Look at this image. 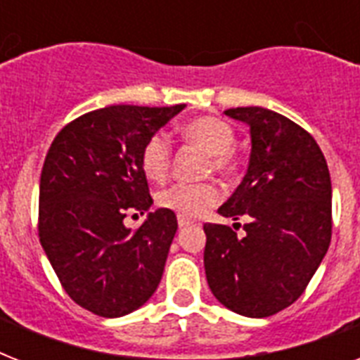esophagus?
I'll return each instance as SVG.
<instances>
[{
    "mask_svg": "<svg viewBox=\"0 0 360 360\" xmlns=\"http://www.w3.org/2000/svg\"><path fill=\"white\" fill-rule=\"evenodd\" d=\"M177 224H179L181 228H185V226H191L192 224V220L186 219V217H179V219H177Z\"/></svg>",
    "mask_w": 360,
    "mask_h": 360,
    "instance_id": "1",
    "label": "esophagus"
}]
</instances>
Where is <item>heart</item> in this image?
Returning <instances> with one entry per match:
<instances>
[{"label":"heart","mask_w":360,"mask_h":360,"mask_svg":"<svg viewBox=\"0 0 360 360\" xmlns=\"http://www.w3.org/2000/svg\"><path fill=\"white\" fill-rule=\"evenodd\" d=\"M186 140L209 155V172L228 175L236 169L231 149L236 146V130L230 123L219 117H198L183 124L181 129ZM143 174L151 181H162L172 166V141L164 132H155L146 140L140 153ZM220 200L219 186L213 183H174L158 192L160 207L169 209L179 217H198L205 209L213 207Z\"/></svg>","instance_id":"obj_1"}]
</instances>
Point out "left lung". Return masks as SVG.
<instances>
[{
    "mask_svg": "<svg viewBox=\"0 0 360 360\" xmlns=\"http://www.w3.org/2000/svg\"><path fill=\"white\" fill-rule=\"evenodd\" d=\"M224 114L250 127L252 151L245 179L219 213L248 222L243 237L230 226L203 224L205 276L231 312L267 318L302 295L327 254L329 168L312 136L284 115L259 106Z\"/></svg>",
    "mask_w": 360,
    "mask_h": 360,
    "instance_id": "8db88e82",
    "label": "left lung"
}]
</instances>
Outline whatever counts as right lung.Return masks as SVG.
Wrapping results in <instances>:
<instances>
[{"instance_id": "right-lung-1", "label": "right lung", "mask_w": 360, "mask_h": 360, "mask_svg": "<svg viewBox=\"0 0 360 360\" xmlns=\"http://www.w3.org/2000/svg\"><path fill=\"white\" fill-rule=\"evenodd\" d=\"M183 108L93 110L65 124L48 149L39 239L67 295L97 316L134 312L160 284L177 231L175 213L157 209L134 231L123 220L129 211L151 207L141 147Z\"/></svg>"}]
</instances>
